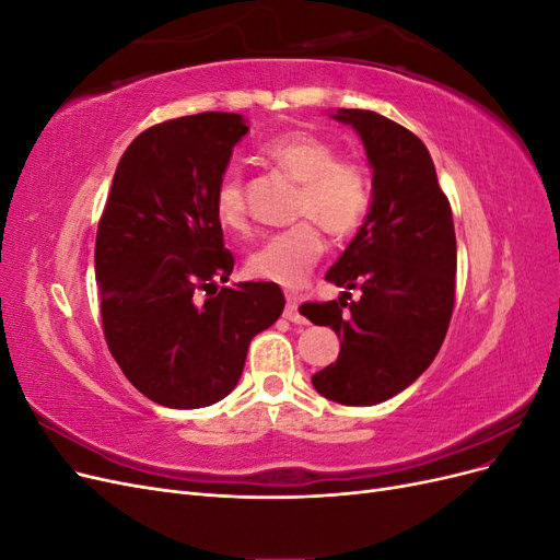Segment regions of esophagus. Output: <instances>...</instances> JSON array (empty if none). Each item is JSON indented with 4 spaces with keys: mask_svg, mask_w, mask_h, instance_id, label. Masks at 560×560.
<instances>
[{
    "mask_svg": "<svg viewBox=\"0 0 560 560\" xmlns=\"http://www.w3.org/2000/svg\"><path fill=\"white\" fill-rule=\"evenodd\" d=\"M284 317L294 322V325H306V317L299 313V301L296 296H287V306H284Z\"/></svg>",
    "mask_w": 560,
    "mask_h": 560,
    "instance_id": "obj_1",
    "label": "esophagus"
}]
</instances>
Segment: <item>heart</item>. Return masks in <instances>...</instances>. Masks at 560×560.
Here are the masks:
<instances>
[{"label": "heart", "mask_w": 560, "mask_h": 560, "mask_svg": "<svg viewBox=\"0 0 560 560\" xmlns=\"http://www.w3.org/2000/svg\"><path fill=\"white\" fill-rule=\"evenodd\" d=\"M266 161L301 184L296 217H308L336 238L358 231L371 208V184L358 163L341 161L327 140L306 130L278 135L264 147ZM214 217L226 231L247 229L245 182L238 167H226L214 186ZM313 222H301L249 254L247 273L257 280L296 290L325 252V241Z\"/></svg>", "instance_id": "1"}]
</instances>
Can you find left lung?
Masks as SVG:
<instances>
[{
    "label": "left lung",
    "instance_id": "1",
    "mask_svg": "<svg viewBox=\"0 0 560 560\" xmlns=\"http://www.w3.org/2000/svg\"><path fill=\"white\" fill-rule=\"evenodd\" d=\"M334 121L360 135L371 208L358 235L327 270L338 301L306 303L301 315L341 338L336 362L313 376L322 397L374 406L409 387L436 358L455 301V231L428 147L369 109H338ZM348 289L360 302L348 304Z\"/></svg>",
    "mask_w": 560,
    "mask_h": 560
}]
</instances>
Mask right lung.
I'll return each instance as SVG.
<instances>
[{
	"instance_id": "add662e5",
	"label": "right lung",
	"mask_w": 560,
	"mask_h": 560,
	"mask_svg": "<svg viewBox=\"0 0 560 560\" xmlns=\"http://www.w3.org/2000/svg\"><path fill=\"white\" fill-rule=\"evenodd\" d=\"M247 132L245 118L229 112L147 128L118 161L100 217L95 280L109 352L144 397L167 409L224 399L238 385L249 341L284 308L273 282L224 284L233 254L212 196Z\"/></svg>"
}]
</instances>
